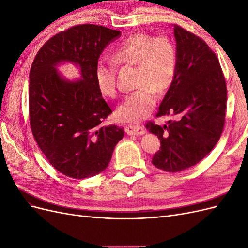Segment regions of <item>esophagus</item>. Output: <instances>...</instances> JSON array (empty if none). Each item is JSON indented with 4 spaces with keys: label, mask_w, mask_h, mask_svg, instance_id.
Masks as SVG:
<instances>
[{
    "label": "esophagus",
    "mask_w": 248,
    "mask_h": 248,
    "mask_svg": "<svg viewBox=\"0 0 248 248\" xmlns=\"http://www.w3.org/2000/svg\"><path fill=\"white\" fill-rule=\"evenodd\" d=\"M125 131L127 134H130V136H140V134L145 133V128L140 125H126L125 126Z\"/></svg>",
    "instance_id": "1"
}]
</instances>
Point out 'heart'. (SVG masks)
I'll use <instances>...</instances> for the list:
<instances>
[{"instance_id": "obj_1", "label": "heart", "mask_w": 248, "mask_h": 248, "mask_svg": "<svg viewBox=\"0 0 248 248\" xmlns=\"http://www.w3.org/2000/svg\"><path fill=\"white\" fill-rule=\"evenodd\" d=\"M116 66L136 65L134 90L117 109L124 122H138L148 117L157 102V94H164L172 86L178 70V51L168 36L155 37L136 33L125 38L111 54ZM94 78L98 91L115 98L118 94L117 69L113 64L97 62Z\"/></svg>"}]
</instances>
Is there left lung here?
Masks as SVG:
<instances>
[{"label": "left lung", "mask_w": 248, "mask_h": 248, "mask_svg": "<svg viewBox=\"0 0 248 248\" xmlns=\"http://www.w3.org/2000/svg\"><path fill=\"white\" fill-rule=\"evenodd\" d=\"M178 70L156 117L176 115L163 127L153 121L146 128L160 140L152 163L169 172L196 166L219 140L227 108V84L218 59L208 44L178 25Z\"/></svg>", "instance_id": "obj_1"}]
</instances>
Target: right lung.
<instances>
[{
  "instance_id": "obj_1",
  "label": "right lung",
  "mask_w": 248,
  "mask_h": 248,
  "mask_svg": "<svg viewBox=\"0 0 248 248\" xmlns=\"http://www.w3.org/2000/svg\"><path fill=\"white\" fill-rule=\"evenodd\" d=\"M121 32L102 26H73L52 36L37 52L30 70L29 115L33 137L49 163L63 175L85 179L108 166L124 129L104 125L111 114L94 78L104 47ZM61 62L80 66L82 79L64 81Z\"/></svg>"
}]
</instances>
